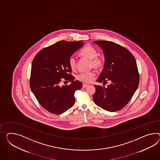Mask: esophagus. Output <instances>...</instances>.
I'll return each mask as SVG.
<instances>
[{
	"mask_svg": "<svg viewBox=\"0 0 160 160\" xmlns=\"http://www.w3.org/2000/svg\"><path fill=\"white\" fill-rule=\"evenodd\" d=\"M88 86H89V85H88V84L83 83V85H82V88H85L88 87Z\"/></svg>",
	"mask_w": 160,
	"mask_h": 160,
	"instance_id": "esophagus-1",
	"label": "esophagus"
}]
</instances>
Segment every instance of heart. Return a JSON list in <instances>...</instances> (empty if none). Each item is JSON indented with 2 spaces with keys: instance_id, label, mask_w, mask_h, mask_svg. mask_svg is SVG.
<instances>
[{
  "instance_id": "heart-1",
  "label": "heart",
  "mask_w": 160,
  "mask_h": 160,
  "mask_svg": "<svg viewBox=\"0 0 160 160\" xmlns=\"http://www.w3.org/2000/svg\"><path fill=\"white\" fill-rule=\"evenodd\" d=\"M79 56L82 58H87L91 60L90 65L95 68H100L102 65V60L101 58L98 57V52L93 47L88 46L84 48L79 52ZM69 65L71 69L74 70L77 66V61L75 58L71 57L69 59ZM95 72L94 71H90L88 72H82L78 74L77 79L79 81L85 83L91 82L94 78Z\"/></svg>"
}]
</instances>
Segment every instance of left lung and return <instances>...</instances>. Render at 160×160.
I'll list each match as a JSON object with an SVG mask.
<instances>
[{
	"instance_id": "left-lung-1",
	"label": "left lung",
	"mask_w": 160,
	"mask_h": 160,
	"mask_svg": "<svg viewBox=\"0 0 160 160\" xmlns=\"http://www.w3.org/2000/svg\"><path fill=\"white\" fill-rule=\"evenodd\" d=\"M102 49L104 56V68L97 82L107 83L104 86L94 85V103L105 110L115 112L122 109L131 100L139 83L135 58L121 46L106 41L93 42Z\"/></svg>"
}]
</instances>
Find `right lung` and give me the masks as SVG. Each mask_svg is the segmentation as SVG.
<instances>
[{"instance_id": "1", "label": "right lung", "mask_w": 160, "mask_h": 160, "mask_svg": "<svg viewBox=\"0 0 160 160\" xmlns=\"http://www.w3.org/2000/svg\"><path fill=\"white\" fill-rule=\"evenodd\" d=\"M84 45L82 41L58 42L41 50L33 60L30 88L39 104L54 114H61L73 106L74 93L82 83L70 74L69 59ZM72 81L70 86H60L62 79Z\"/></svg>"}]
</instances>
